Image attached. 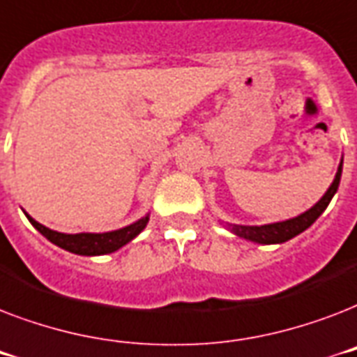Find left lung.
<instances>
[{"instance_id":"left-lung-1","label":"left lung","mask_w":357,"mask_h":357,"mask_svg":"<svg viewBox=\"0 0 357 357\" xmlns=\"http://www.w3.org/2000/svg\"><path fill=\"white\" fill-rule=\"evenodd\" d=\"M341 172H343V162L339 165L335 179H333V183L330 185V189L326 190V195L322 196L321 200L317 202L310 211L302 213L300 217H294L291 218V220H285V222L266 224V226H234V231L238 237H244L248 238V241H254V243L261 244L285 243L289 238L296 237V235L302 234L304 229L310 228L311 224L315 222L317 218L324 213V209L328 207V204H330V200L333 198V195L337 192L339 181H341Z\"/></svg>"}]
</instances>
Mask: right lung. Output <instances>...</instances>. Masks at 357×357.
<instances>
[{
	"instance_id": "add662e5",
	"label": "right lung",
	"mask_w": 357,
	"mask_h": 357,
	"mask_svg": "<svg viewBox=\"0 0 357 357\" xmlns=\"http://www.w3.org/2000/svg\"><path fill=\"white\" fill-rule=\"evenodd\" d=\"M27 215V213H25ZM29 218V222L35 226L38 231H40L47 241H52L53 244H57L61 248L68 250L72 254L79 255H103L111 254L114 250L122 248L123 244H128L131 238H135L137 235L146 228L148 224V217L140 218L135 224L128 226V228L116 229V231H107V234H59V231H53V229L42 226L35 220V218Z\"/></svg>"
}]
</instances>
